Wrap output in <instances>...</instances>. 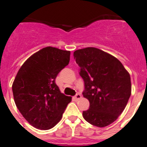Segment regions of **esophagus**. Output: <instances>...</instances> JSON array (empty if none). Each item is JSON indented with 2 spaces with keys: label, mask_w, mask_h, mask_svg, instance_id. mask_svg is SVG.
<instances>
[{
  "label": "esophagus",
  "mask_w": 147,
  "mask_h": 147,
  "mask_svg": "<svg viewBox=\"0 0 147 147\" xmlns=\"http://www.w3.org/2000/svg\"><path fill=\"white\" fill-rule=\"evenodd\" d=\"M82 98V95L80 94H77L76 95V96H74V100H80V99Z\"/></svg>",
  "instance_id": "obj_1"
}]
</instances>
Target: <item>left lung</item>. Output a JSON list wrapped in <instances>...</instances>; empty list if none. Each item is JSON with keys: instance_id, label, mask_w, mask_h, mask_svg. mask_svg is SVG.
<instances>
[{"instance_id": "obj_1", "label": "left lung", "mask_w": 147, "mask_h": 147, "mask_svg": "<svg viewBox=\"0 0 147 147\" xmlns=\"http://www.w3.org/2000/svg\"><path fill=\"white\" fill-rule=\"evenodd\" d=\"M85 83L82 94L90 107L82 112L84 119L97 127L115 122L126 108L131 95L130 75L115 56L96 47L74 51Z\"/></svg>"}]
</instances>
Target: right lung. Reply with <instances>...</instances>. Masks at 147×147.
<instances>
[{"label": "right lung", "instance_id": "add662e5", "mask_svg": "<svg viewBox=\"0 0 147 147\" xmlns=\"http://www.w3.org/2000/svg\"><path fill=\"white\" fill-rule=\"evenodd\" d=\"M71 52L44 47L25 61L12 83L16 105L29 123L36 129H50L61 119L71 96L61 93L55 82L67 66Z\"/></svg>", "mask_w": 147, "mask_h": 147}]
</instances>
